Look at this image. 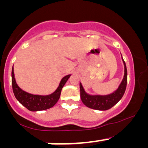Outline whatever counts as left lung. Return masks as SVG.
<instances>
[{
    "label": "left lung",
    "mask_w": 148,
    "mask_h": 148,
    "mask_svg": "<svg viewBox=\"0 0 148 148\" xmlns=\"http://www.w3.org/2000/svg\"><path fill=\"white\" fill-rule=\"evenodd\" d=\"M125 65V75L122 82L119 86L118 89L109 95H89L85 92L82 84H79L80 86V97L83 104L89 108L97 110H107L115 105L122 99L125 94L127 82V71L125 61L122 59Z\"/></svg>",
    "instance_id": "obj_1"
}]
</instances>
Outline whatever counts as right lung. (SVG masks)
<instances>
[{"label": "right lung", "mask_w": 148, "mask_h": 148, "mask_svg": "<svg viewBox=\"0 0 148 148\" xmlns=\"http://www.w3.org/2000/svg\"><path fill=\"white\" fill-rule=\"evenodd\" d=\"M69 75H67L64 77L59 84V86L53 93L51 95H46V96H41V95H35L27 93L22 90L17 85L14 77V72H13V67L12 69L11 77H12V88L13 92L16 97V99L23 106L27 108L30 111H41L45 110L47 109L53 107L58 102L61 95V92L64 86L68 79L70 77Z\"/></svg>", "instance_id": "1"}]
</instances>
